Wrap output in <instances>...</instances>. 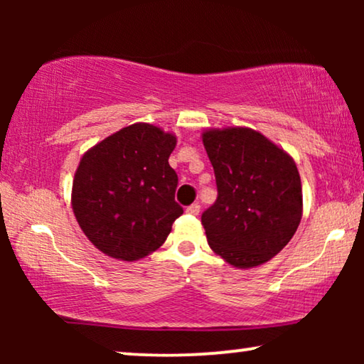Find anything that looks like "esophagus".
I'll return each instance as SVG.
<instances>
[{
	"instance_id": "34e87169",
	"label": "esophagus",
	"mask_w": 364,
	"mask_h": 364,
	"mask_svg": "<svg viewBox=\"0 0 364 364\" xmlns=\"http://www.w3.org/2000/svg\"><path fill=\"white\" fill-rule=\"evenodd\" d=\"M187 213H191V215H198V212H200V203H192V205H188L186 208Z\"/></svg>"
}]
</instances>
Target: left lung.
<instances>
[{"mask_svg":"<svg viewBox=\"0 0 364 364\" xmlns=\"http://www.w3.org/2000/svg\"><path fill=\"white\" fill-rule=\"evenodd\" d=\"M217 200L202 213L208 245L233 267L277 255L301 220V181L293 159L260 132L232 127L202 137Z\"/></svg>","mask_w":364,"mask_h":364,"instance_id":"left-lung-1","label":"left lung"}]
</instances>
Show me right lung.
Returning a JSON list of instances; mask_svg holds the SVG:
<instances>
[{
	"mask_svg": "<svg viewBox=\"0 0 364 364\" xmlns=\"http://www.w3.org/2000/svg\"><path fill=\"white\" fill-rule=\"evenodd\" d=\"M176 137L132 124L84 154L73 182L79 227L102 253L139 260L166 242L183 213L178 177L168 166Z\"/></svg>",
	"mask_w": 364,
	"mask_h": 364,
	"instance_id": "obj_1",
	"label": "right lung"
}]
</instances>
